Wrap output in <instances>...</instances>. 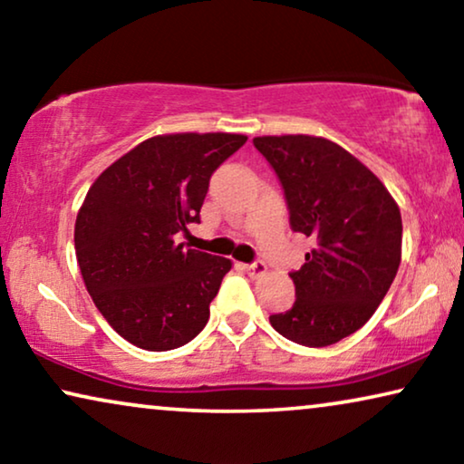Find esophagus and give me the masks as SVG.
I'll list each match as a JSON object with an SVG mask.
<instances>
[{"label": "esophagus", "mask_w": 464, "mask_h": 464, "mask_svg": "<svg viewBox=\"0 0 464 464\" xmlns=\"http://www.w3.org/2000/svg\"><path fill=\"white\" fill-rule=\"evenodd\" d=\"M243 268H245L246 275L253 276V278L264 276L266 272H268V266H266L264 262H253V264H246V266H243Z\"/></svg>", "instance_id": "esophagus-1"}]
</instances>
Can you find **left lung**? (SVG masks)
Here are the masks:
<instances>
[{
    "mask_svg": "<svg viewBox=\"0 0 464 464\" xmlns=\"http://www.w3.org/2000/svg\"><path fill=\"white\" fill-rule=\"evenodd\" d=\"M253 145L283 183L291 227L316 243L289 275L294 306L272 314V327L302 346L335 344L384 300L401 264V213L384 183L325 137L268 135Z\"/></svg>",
    "mask_w": 464,
    "mask_h": 464,
    "instance_id": "obj_1",
    "label": "left lung"
}]
</instances>
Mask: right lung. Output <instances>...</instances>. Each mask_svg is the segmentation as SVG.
Listing matches in <instances>:
<instances>
[{
  "mask_svg": "<svg viewBox=\"0 0 464 464\" xmlns=\"http://www.w3.org/2000/svg\"><path fill=\"white\" fill-rule=\"evenodd\" d=\"M245 141L234 132L150 137L88 189L75 218V257L94 306L130 344L173 351L207 325L232 262L186 249L177 234L200 224L213 170Z\"/></svg>",
  "mask_w": 464,
  "mask_h": 464,
  "instance_id": "obj_1",
  "label": "right lung"
}]
</instances>
